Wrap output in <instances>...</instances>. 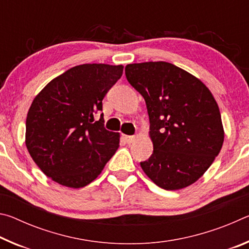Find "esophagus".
I'll use <instances>...</instances> for the list:
<instances>
[{
    "label": "esophagus",
    "instance_id": "34e87169",
    "mask_svg": "<svg viewBox=\"0 0 249 249\" xmlns=\"http://www.w3.org/2000/svg\"><path fill=\"white\" fill-rule=\"evenodd\" d=\"M123 138H124V141L127 142V144H132V142L136 141V137H135V136H127V135H124Z\"/></svg>",
    "mask_w": 249,
    "mask_h": 249
}]
</instances>
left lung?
Here are the masks:
<instances>
[{
    "instance_id": "1",
    "label": "left lung",
    "mask_w": 249,
    "mask_h": 249,
    "mask_svg": "<svg viewBox=\"0 0 249 249\" xmlns=\"http://www.w3.org/2000/svg\"><path fill=\"white\" fill-rule=\"evenodd\" d=\"M127 81L145 99L153 155L141 162L146 176L165 190L199 180L224 142L221 113L209 88L169 62L125 67Z\"/></svg>"
}]
</instances>
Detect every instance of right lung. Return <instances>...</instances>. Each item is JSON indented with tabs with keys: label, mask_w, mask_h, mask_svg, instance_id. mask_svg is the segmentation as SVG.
<instances>
[{
	"label": "right lung",
	"mask_w": 249,
	"mask_h": 249,
	"mask_svg": "<svg viewBox=\"0 0 249 249\" xmlns=\"http://www.w3.org/2000/svg\"><path fill=\"white\" fill-rule=\"evenodd\" d=\"M122 65L84 64L53 79L35 96L25 144L54 182L79 189L91 183L120 147V133L105 129L102 100L123 74Z\"/></svg>",
	"instance_id": "obj_1"
}]
</instances>
